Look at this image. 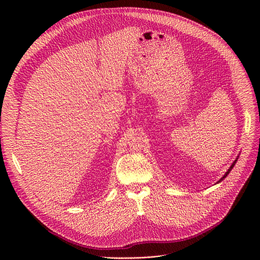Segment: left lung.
<instances>
[{
	"label": "left lung",
	"mask_w": 260,
	"mask_h": 260,
	"mask_svg": "<svg viewBox=\"0 0 260 260\" xmlns=\"http://www.w3.org/2000/svg\"><path fill=\"white\" fill-rule=\"evenodd\" d=\"M237 160H238V158H237V159H236V160H235V161H234V162H233V165H232V166H231V168H230V169H229V171H228V172H226V173H225V175H224V176H223V177H222V178H221V179H220V180H219V181H218V182H217V183H219V182H221V181H222V180H223V179H224V178H225V177H226V176H228V175H229V174H230V172H231V171H232V169H233V168H234V167H235V165H236V162H237Z\"/></svg>",
	"instance_id": "8db88e82"
}]
</instances>
